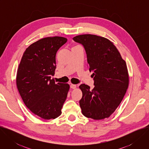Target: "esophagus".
<instances>
[{
  "label": "esophagus",
  "mask_w": 149,
  "mask_h": 149,
  "mask_svg": "<svg viewBox=\"0 0 149 149\" xmlns=\"http://www.w3.org/2000/svg\"><path fill=\"white\" fill-rule=\"evenodd\" d=\"M70 87L72 89H75V88H77V86H76V85H75V84H71Z\"/></svg>",
  "instance_id": "34e87169"
}]
</instances>
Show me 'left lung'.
<instances>
[{
	"mask_svg": "<svg viewBox=\"0 0 149 149\" xmlns=\"http://www.w3.org/2000/svg\"><path fill=\"white\" fill-rule=\"evenodd\" d=\"M73 39L84 47L94 80L93 90L84 84L79 86L82 93L79 101L82 113L96 120L109 118L118 107L129 87L125 61L107 38L84 34Z\"/></svg>",
	"mask_w": 149,
	"mask_h": 149,
	"instance_id": "left-lung-1",
	"label": "left lung"
}]
</instances>
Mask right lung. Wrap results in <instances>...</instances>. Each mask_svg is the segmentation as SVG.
<instances>
[{"instance_id":"right-lung-1","label":"right lung","mask_w":149,"mask_h":149,"mask_svg":"<svg viewBox=\"0 0 149 149\" xmlns=\"http://www.w3.org/2000/svg\"><path fill=\"white\" fill-rule=\"evenodd\" d=\"M67 39L47 37L38 40L25 50L19 65L16 86L24 104L34 114L45 120L55 119L70 90L68 84L51 79L56 69V54Z\"/></svg>"}]
</instances>
